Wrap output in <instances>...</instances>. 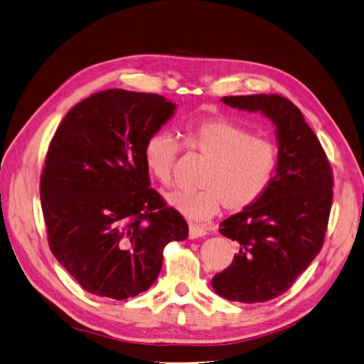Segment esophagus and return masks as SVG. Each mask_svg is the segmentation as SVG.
I'll return each mask as SVG.
<instances>
[{"label":"esophagus","instance_id":"obj_1","mask_svg":"<svg viewBox=\"0 0 364 364\" xmlns=\"http://www.w3.org/2000/svg\"><path fill=\"white\" fill-rule=\"evenodd\" d=\"M206 234H208L206 229H203L200 226H195V225L189 226V238L191 240H195V238H198V237H204Z\"/></svg>","mask_w":364,"mask_h":364}]
</instances>
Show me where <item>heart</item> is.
Wrapping results in <instances>:
<instances>
[{
    "mask_svg": "<svg viewBox=\"0 0 364 364\" xmlns=\"http://www.w3.org/2000/svg\"><path fill=\"white\" fill-rule=\"evenodd\" d=\"M184 144L208 158L201 189H176L166 195L172 209L193 221L215 215L223 204L230 212L243 210L264 192L277 169V146L225 118L192 124L184 132ZM180 144L167 132H155L144 144V163L163 184L172 183Z\"/></svg>",
    "mask_w": 364,
    "mask_h": 364,
    "instance_id": "1",
    "label": "heart"
}]
</instances>
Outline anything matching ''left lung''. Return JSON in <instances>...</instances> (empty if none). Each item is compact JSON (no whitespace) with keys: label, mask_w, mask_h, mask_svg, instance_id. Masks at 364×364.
<instances>
[{"label":"left lung","mask_w":364,"mask_h":364,"mask_svg":"<svg viewBox=\"0 0 364 364\" xmlns=\"http://www.w3.org/2000/svg\"><path fill=\"white\" fill-rule=\"evenodd\" d=\"M226 106L259 112L275 126L278 163L259 197L221 223L238 243L234 262L212 278L229 301L262 303L282 295L318 255L332 204V171L301 110L279 95L223 97Z\"/></svg>","instance_id":"1"}]
</instances>
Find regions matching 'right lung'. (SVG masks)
I'll use <instances>...</instances> for the list:
<instances>
[{
  "instance_id": "add662e5",
  "label": "right lung",
  "mask_w": 364,
  "mask_h": 364,
  "mask_svg": "<svg viewBox=\"0 0 364 364\" xmlns=\"http://www.w3.org/2000/svg\"><path fill=\"white\" fill-rule=\"evenodd\" d=\"M175 110L156 93L109 89L73 106L55 132L40 186L49 246L90 294L126 300L147 291L166 245L189 235L149 189L143 155Z\"/></svg>"
}]
</instances>
